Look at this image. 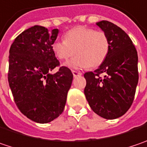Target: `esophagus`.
<instances>
[{
	"label": "esophagus",
	"mask_w": 147,
	"mask_h": 147,
	"mask_svg": "<svg viewBox=\"0 0 147 147\" xmlns=\"http://www.w3.org/2000/svg\"><path fill=\"white\" fill-rule=\"evenodd\" d=\"M72 73H73V75H74V77H78V76H80V75H82V73H80V72H78V71H75V70H73V71H72Z\"/></svg>",
	"instance_id": "34e87169"
}]
</instances>
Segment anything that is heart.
Masks as SVG:
<instances>
[{
  "label": "heart",
  "instance_id": "obj_1",
  "mask_svg": "<svg viewBox=\"0 0 147 147\" xmlns=\"http://www.w3.org/2000/svg\"><path fill=\"white\" fill-rule=\"evenodd\" d=\"M64 40L52 44V49L59 59H74L65 63L73 69L97 68L107 57L110 44L107 35L103 31H96L92 28L77 26L68 30L63 35Z\"/></svg>",
  "mask_w": 147,
  "mask_h": 147
}]
</instances>
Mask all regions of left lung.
<instances>
[{"mask_svg":"<svg viewBox=\"0 0 147 147\" xmlns=\"http://www.w3.org/2000/svg\"><path fill=\"white\" fill-rule=\"evenodd\" d=\"M96 25L107 35L110 49L98 69L84 74V94L95 113L112 120L124 115L133 102L138 84V56L131 40L120 27L107 20Z\"/></svg>","mask_w":147,"mask_h":147,"instance_id":"left-lung-1","label":"left lung"}]
</instances>
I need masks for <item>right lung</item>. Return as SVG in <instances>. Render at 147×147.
Wrapping results in <instances>:
<instances>
[{"label":"right lung","instance_id":"1","mask_svg":"<svg viewBox=\"0 0 147 147\" xmlns=\"http://www.w3.org/2000/svg\"><path fill=\"white\" fill-rule=\"evenodd\" d=\"M58 29L34 26L15 39L10 49L8 81L15 102L29 119L48 123L63 112L73 74L59 66L52 49Z\"/></svg>","mask_w":147,"mask_h":147}]
</instances>
